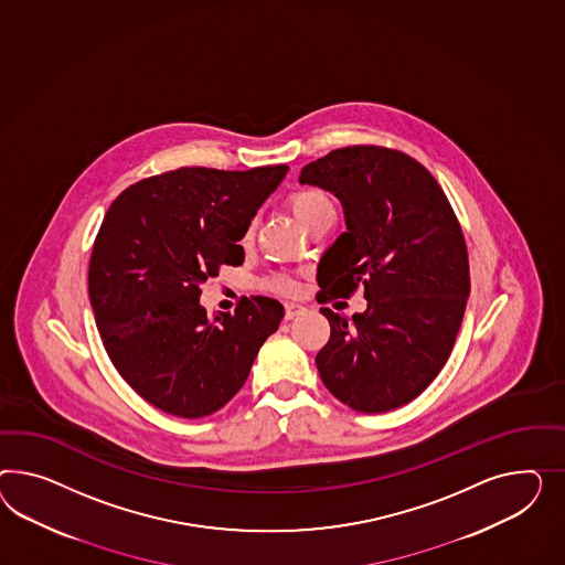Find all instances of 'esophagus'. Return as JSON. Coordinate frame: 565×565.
<instances>
[{
  "mask_svg": "<svg viewBox=\"0 0 565 565\" xmlns=\"http://www.w3.org/2000/svg\"><path fill=\"white\" fill-rule=\"evenodd\" d=\"M305 312V308L300 305H286V319L291 321V319H296L298 315H302Z\"/></svg>",
  "mask_w": 565,
  "mask_h": 565,
  "instance_id": "esophagus-1",
  "label": "esophagus"
}]
</instances>
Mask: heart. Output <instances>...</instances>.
<instances>
[{
  "label": "heart",
  "instance_id": "1",
  "mask_svg": "<svg viewBox=\"0 0 565 565\" xmlns=\"http://www.w3.org/2000/svg\"><path fill=\"white\" fill-rule=\"evenodd\" d=\"M288 205H290L291 214L296 215V220L308 226L310 222H315L317 217H321L322 214H329L333 212V203L327 193H322L319 189H300V191H294L290 198H288ZM250 230H246V236H250ZM269 288L279 294H286L291 296L298 291V281L290 277V275H274L269 279Z\"/></svg>",
  "mask_w": 565,
  "mask_h": 565
}]
</instances>
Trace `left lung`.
<instances>
[{"label":"left lung","instance_id":"obj_1","mask_svg":"<svg viewBox=\"0 0 565 565\" xmlns=\"http://www.w3.org/2000/svg\"><path fill=\"white\" fill-rule=\"evenodd\" d=\"M302 184L333 193L345 232L317 269L319 302L367 300L331 324L317 367L333 397L360 413L393 412L443 370L471 291L467 244L440 184L407 153L351 146L302 168Z\"/></svg>","mask_w":565,"mask_h":565}]
</instances>
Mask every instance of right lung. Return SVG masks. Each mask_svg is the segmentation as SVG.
<instances>
[{
    "mask_svg": "<svg viewBox=\"0 0 565 565\" xmlns=\"http://www.w3.org/2000/svg\"><path fill=\"white\" fill-rule=\"evenodd\" d=\"M288 167L170 170L108 207L92 248L88 294L108 358L139 397L177 417L222 409L248 379L284 306L244 298L210 319L201 286L243 265L238 241Z\"/></svg>",
    "mask_w": 565,
    "mask_h": 565,
    "instance_id": "right-lung-1",
    "label": "right lung"
}]
</instances>
